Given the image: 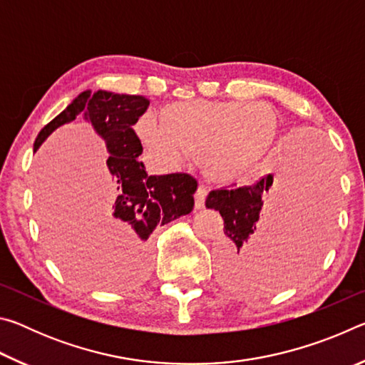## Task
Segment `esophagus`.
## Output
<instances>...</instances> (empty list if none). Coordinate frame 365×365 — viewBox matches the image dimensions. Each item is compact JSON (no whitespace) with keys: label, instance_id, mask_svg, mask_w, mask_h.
Listing matches in <instances>:
<instances>
[{"label":"esophagus","instance_id":"34e87169","mask_svg":"<svg viewBox=\"0 0 365 365\" xmlns=\"http://www.w3.org/2000/svg\"><path fill=\"white\" fill-rule=\"evenodd\" d=\"M206 196H207V190L205 187H200L196 190V193H195V207L196 209H201L202 206H205Z\"/></svg>","mask_w":365,"mask_h":365}]
</instances>
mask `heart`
<instances>
[{
  "label": "heart",
  "instance_id": "b5f03b06",
  "mask_svg": "<svg viewBox=\"0 0 365 365\" xmlns=\"http://www.w3.org/2000/svg\"><path fill=\"white\" fill-rule=\"evenodd\" d=\"M279 114L265 103L178 101L138 120L137 135L159 159H177L185 151L197 159L214 182L230 183L243 177L274 145Z\"/></svg>",
  "mask_w": 365,
  "mask_h": 365
}]
</instances>
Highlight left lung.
I'll list each match as a JSON object with an SVG mask.
<instances>
[{
	"label": "left lung",
	"instance_id": "left-lung-1",
	"mask_svg": "<svg viewBox=\"0 0 365 365\" xmlns=\"http://www.w3.org/2000/svg\"><path fill=\"white\" fill-rule=\"evenodd\" d=\"M279 174V182L267 174L255 185L207 195L206 207L224 219L225 238L215 251L217 274L235 292L279 288L317 256L333 206L330 159L293 150ZM264 205L268 212L259 221Z\"/></svg>",
	"mask_w": 365,
	"mask_h": 365
}]
</instances>
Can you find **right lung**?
Masks as SVG:
<instances>
[{"label": "right lung", "instance_id": "right-lung-1", "mask_svg": "<svg viewBox=\"0 0 365 365\" xmlns=\"http://www.w3.org/2000/svg\"><path fill=\"white\" fill-rule=\"evenodd\" d=\"M148 106L150 101L140 95H117L104 90L91 93L86 90L41 128L34 145L36 151L49 133L78 114H83L106 141V164L115 182L117 196L100 222V238L119 257L125 277L132 282L143 280L150 269L146 242L154 228L190 214L197 187L193 177L182 172L146 174L143 163L138 160L143 146L132 127Z\"/></svg>", "mask_w": 365, "mask_h": 365}]
</instances>
